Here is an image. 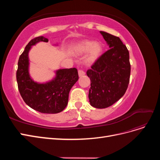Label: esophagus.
Instances as JSON below:
<instances>
[{"label": "esophagus", "instance_id": "obj_1", "mask_svg": "<svg viewBox=\"0 0 160 160\" xmlns=\"http://www.w3.org/2000/svg\"><path fill=\"white\" fill-rule=\"evenodd\" d=\"M78 73H79V77H82V76L85 75V71H84L83 69H79Z\"/></svg>", "mask_w": 160, "mask_h": 160}]
</instances>
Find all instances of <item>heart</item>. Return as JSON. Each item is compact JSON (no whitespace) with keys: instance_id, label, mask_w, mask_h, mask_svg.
<instances>
[{"instance_id":"heart-1","label":"heart","mask_w":160,"mask_h":160,"mask_svg":"<svg viewBox=\"0 0 160 160\" xmlns=\"http://www.w3.org/2000/svg\"><path fill=\"white\" fill-rule=\"evenodd\" d=\"M102 49V45L101 43L95 42L89 40L83 41L77 46V51L80 54L89 51L85 57V62L88 64L93 63L98 60L101 54Z\"/></svg>"}]
</instances>
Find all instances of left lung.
<instances>
[{
    "instance_id": "1",
    "label": "left lung",
    "mask_w": 160,
    "mask_h": 160,
    "mask_svg": "<svg viewBox=\"0 0 160 160\" xmlns=\"http://www.w3.org/2000/svg\"><path fill=\"white\" fill-rule=\"evenodd\" d=\"M110 49L87 71L91 80L89 99L91 106L103 109L122 98L129 82L131 65L126 46L118 37L100 31Z\"/></svg>"
}]
</instances>
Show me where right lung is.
I'll return each instance as SVG.
<instances>
[{
  "label": "right lung",
  "mask_w": 160,
  "mask_h": 160,
  "mask_svg": "<svg viewBox=\"0 0 160 160\" xmlns=\"http://www.w3.org/2000/svg\"><path fill=\"white\" fill-rule=\"evenodd\" d=\"M48 42V38L38 37L32 39L19 57L17 81L22 99L32 109L42 113H57L66 108L69 93L79 79L76 68L62 69L56 71V77L45 83L34 81L28 72V52L38 42Z\"/></svg>",
  "instance_id": "1"
}]
</instances>
